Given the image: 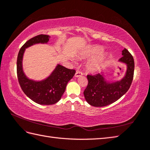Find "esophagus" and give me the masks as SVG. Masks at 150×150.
Returning a JSON list of instances; mask_svg holds the SVG:
<instances>
[{"mask_svg":"<svg viewBox=\"0 0 150 150\" xmlns=\"http://www.w3.org/2000/svg\"><path fill=\"white\" fill-rule=\"evenodd\" d=\"M83 75V73L82 72V71H76V73H75V76L76 77H80V76H82Z\"/></svg>","mask_w":150,"mask_h":150,"instance_id":"34e87169","label":"esophagus"}]
</instances>
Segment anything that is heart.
<instances>
[{
    "mask_svg": "<svg viewBox=\"0 0 150 150\" xmlns=\"http://www.w3.org/2000/svg\"><path fill=\"white\" fill-rule=\"evenodd\" d=\"M102 51V48L99 46H94L88 50L86 52L82 54L83 57H92L93 56L99 54ZM105 60V55L104 54H100L98 57L91 60L87 64V67L90 71H95L98 70L104 63Z\"/></svg>",
    "mask_w": 150,
    "mask_h": 150,
    "instance_id": "1",
    "label": "heart"
}]
</instances>
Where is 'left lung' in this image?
<instances>
[{"mask_svg": "<svg viewBox=\"0 0 150 150\" xmlns=\"http://www.w3.org/2000/svg\"><path fill=\"white\" fill-rule=\"evenodd\" d=\"M122 54L123 57L119 61L127 65V71L120 81L108 83L100 73L87 75L88 83L84 91V96L86 101L92 106L101 107L112 104L129 89L134 75V59L126 49L123 50Z\"/></svg>", "mask_w": 150, "mask_h": 150, "instance_id": "left-lung-1", "label": "left lung"}]
</instances>
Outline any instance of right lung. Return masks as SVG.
<instances>
[{"mask_svg": "<svg viewBox=\"0 0 150 150\" xmlns=\"http://www.w3.org/2000/svg\"><path fill=\"white\" fill-rule=\"evenodd\" d=\"M48 35L40 34L28 40L20 49L17 60V74L18 81L26 96L40 105H53L61 99L67 84L75 73V69H67L58 64L49 77L41 81L29 79L23 72V57L25 49L34 44L47 43Z\"/></svg>", "mask_w": 150, "mask_h": 150, "instance_id": "1", "label": "right lung"}]
</instances>
